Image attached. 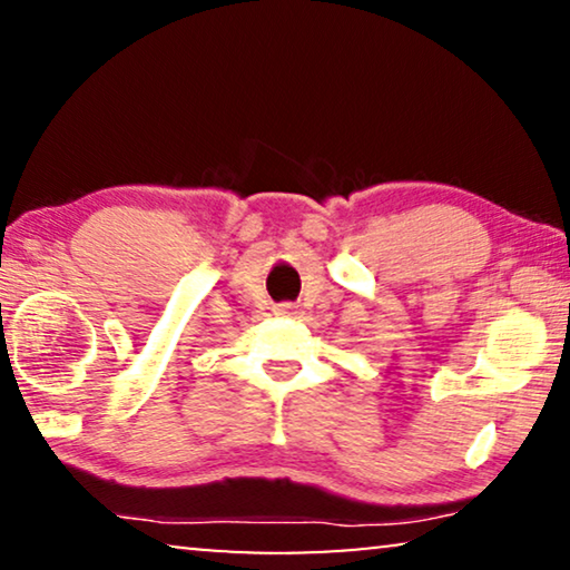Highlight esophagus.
Returning <instances> with one entry per match:
<instances>
[{"label":"esophagus","instance_id":"esophagus-1","mask_svg":"<svg viewBox=\"0 0 570 570\" xmlns=\"http://www.w3.org/2000/svg\"><path fill=\"white\" fill-rule=\"evenodd\" d=\"M275 311H277V314H283V316H291L295 306H293V303H279V306H275Z\"/></svg>","mask_w":570,"mask_h":570}]
</instances>
